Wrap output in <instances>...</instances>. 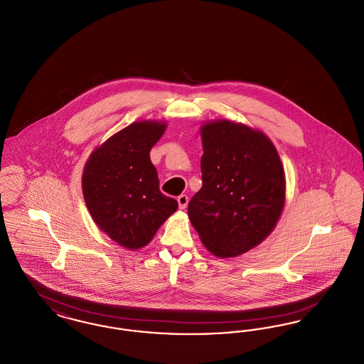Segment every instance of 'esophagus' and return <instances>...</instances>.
I'll list each match as a JSON object with an SVG mask.
<instances>
[{"label": "esophagus", "instance_id": "obj_1", "mask_svg": "<svg viewBox=\"0 0 364 364\" xmlns=\"http://www.w3.org/2000/svg\"><path fill=\"white\" fill-rule=\"evenodd\" d=\"M177 202H178V208L184 210V208H187V205H188V196L187 195H180L177 198Z\"/></svg>", "mask_w": 364, "mask_h": 364}]
</instances>
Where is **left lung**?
<instances>
[{
  "instance_id": "1",
  "label": "left lung",
  "mask_w": 364,
  "mask_h": 364,
  "mask_svg": "<svg viewBox=\"0 0 364 364\" xmlns=\"http://www.w3.org/2000/svg\"><path fill=\"white\" fill-rule=\"evenodd\" d=\"M202 188L188 205L191 224L208 251L232 258L263 242L285 203V174L272 140L244 124L200 128Z\"/></svg>"
}]
</instances>
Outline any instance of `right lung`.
I'll use <instances>...</instances> for the list:
<instances>
[{"instance_id": "1", "label": "right lung", "mask_w": 364, "mask_h": 364, "mask_svg": "<svg viewBox=\"0 0 364 364\" xmlns=\"http://www.w3.org/2000/svg\"><path fill=\"white\" fill-rule=\"evenodd\" d=\"M166 129L164 122H132L97 147L82 177L87 208L113 242L138 250L178 208L159 191L150 150Z\"/></svg>"}]
</instances>
